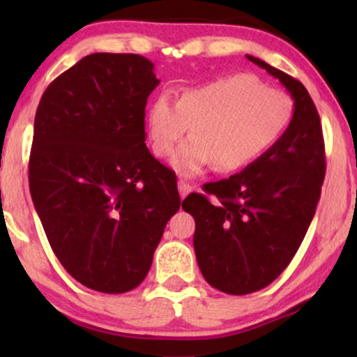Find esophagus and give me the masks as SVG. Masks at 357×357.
Instances as JSON below:
<instances>
[{"label":"esophagus","instance_id":"1","mask_svg":"<svg viewBox=\"0 0 357 357\" xmlns=\"http://www.w3.org/2000/svg\"><path fill=\"white\" fill-rule=\"evenodd\" d=\"M190 192H192V187H190V185H187L185 182H178V193H180V198L183 199Z\"/></svg>","mask_w":357,"mask_h":357}]
</instances>
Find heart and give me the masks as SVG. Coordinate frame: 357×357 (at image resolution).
Segmentation results:
<instances>
[{
  "mask_svg": "<svg viewBox=\"0 0 357 357\" xmlns=\"http://www.w3.org/2000/svg\"><path fill=\"white\" fill-rule=\"evenodd\" d=\"M292 112L284 92L237 73L183 91L175 104L158 96L146 110V128L153 153L165 159L192 126V138L172 159L175 172L192 178L213 164L234 172L255 162L284 135Z\"/></svg>",
  "mask_w": 357,
  "mask_h": 357,
  "instance_id": "obj_1",
  "label": "heart"
}]
</instances>
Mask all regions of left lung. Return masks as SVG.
Listing matches in <instances>:
<instances>
[{"label": "left lung", "instance_id": "left-lung-1", "mask_svg": "<svg viewBox=\"0 0 357 357\" xmlns=\"http://www.w3.org/2000/svg\"><path fill=\"white\" fill-rule=\"evenodd\" d=\"M280 79L294 100L284 135L241 174L209 183L211 204L192 193L182 208L195 219L193 247L204 280L243 296L271 284L289 265L314 219L325 178L320 116L302 82L247 55Z\"/></svg>", "mask_w": 357, "mask_h": 357}]
</instances>
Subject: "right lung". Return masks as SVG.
Here are the masks:
<instances>
[{"label":"right lung","mask_w":357,"mask_h":357,"mask_svg":"<svg viewBox=\"0 0 357 357\" xmlns=\"http://www.w3.org/2000/svg\"><path fill=\"white\" fill-rule=\"evenodd\" d=\"M154 65L92 53L47 87L33 121L29 188L52 250L89 289L121 294L148 275L180 208L177 177L146 148Z\"/></svg>","instance_id":"add662e5"}]
</instances>
